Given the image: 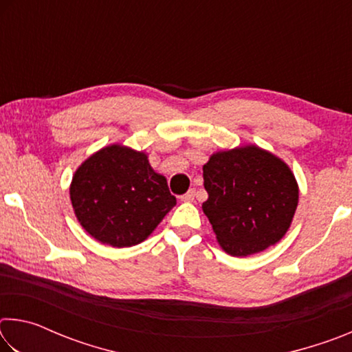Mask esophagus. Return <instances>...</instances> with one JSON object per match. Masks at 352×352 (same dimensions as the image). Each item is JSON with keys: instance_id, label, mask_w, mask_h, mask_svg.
I'll list each match as a JSON object with an SVG mask.
<instances>
[{"instance_id": "1", "label": "esophagus", "mask_w": 352, "mask_h": 352, "mask_svg": "<svg viewBox=\"0 0 352 352\" xmlns=\"http://www.w3.org/2000/svg\"><path fill=\"white\" fill-rule=\"evenodd\" d=\"M195 199V189H189L186 194L182 195V201H194Z\"/></svg>"}]
</instances>
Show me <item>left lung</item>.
<instances>
[{"instance_id":"left-lung-1","label":"left lung","mask_w":352,"mask_h":352,"mask_svg":"<svg viewBox=\"0 0 352 352\" xmlns=\"http://www.w3.org/2000/svg\"><path fill=\"white\" fill-rule=\"evenodd\" d=\"M201 208L220 248L236 258L264 252L287 233L300 188L289 164L256 144L214 152L204 166Z\"/></svg>"}]
</instances>
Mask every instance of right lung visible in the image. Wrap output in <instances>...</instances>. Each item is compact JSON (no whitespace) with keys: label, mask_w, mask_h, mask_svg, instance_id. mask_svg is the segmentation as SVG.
Segmentation results:
<instances>
[{"label":"right lung","mask_w":352,"mask_h":352,"mask_svg":"<svg viewBox=\"0 0 352 352\" xmlns=\"http://www.w3.org/2000/svg\"><path fill=\"white\" fill-rule=\"evenodd\" d=\"M69 199L82 228L115 248L144 242L177 204L148 155L119 142L82 162L71 180Z\"/></svg>","instance_id":"right-lung-1"}]
</instances>
